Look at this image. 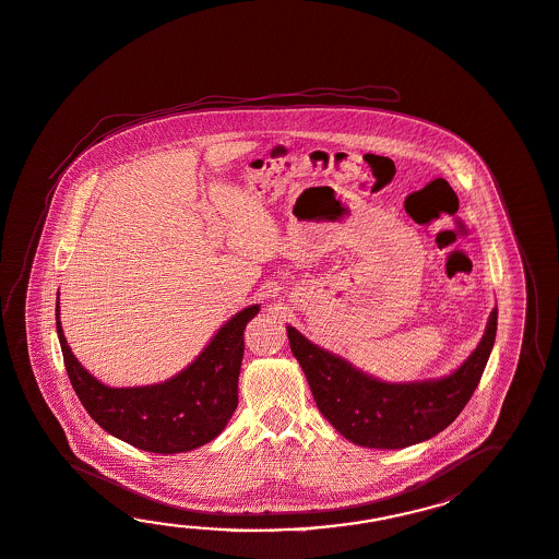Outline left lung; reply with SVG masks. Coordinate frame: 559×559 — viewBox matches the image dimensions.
I'll list each match as a JSON object with an SVG mask.
<instances>
[{"label":"left lung","mask_w":559,"mask_h":559,"mask_svg":"<svg viewBox=\"0 0 559 559\" xmlns=\"http://www.w3.org/2000/svg\"><path fill=\"white\" fill-rule=\"evenodd\" d=\"M495 334L497 308L479 346L453 374L394 384L364 374L287 325L289 346L320 413L342 437L368 449H404L447 429L477 389L493 350Z\"/></svg>","instance_id":"1"}]
</instances>
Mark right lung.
<instances>
[{
	"instance_id": "obj_1",
	"label": "right lung",
	"mask_w": 559,
	"mask_h": 559,
	"mask_svg": "<svg viewBox=\"0 0 559 559\" xmlns=\"http://www.w3.org/2000/svg\"><path fill=\"white\" fill-rule=\"evenodd\" d=\"M258 312L255 304L235 313L177 377L132 389L106 386L76 360L60 324V301L56 304V330L66 372L86 413L120 441L148 453L173 454L213 441L229 423L237 408L243 330Z\"/></svg>"
}]
</instances>
